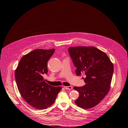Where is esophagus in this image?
<instances>
[{"mask_svg": "<svg viewBox=\"0 0 128 128\" xmlns=\"http://www.w3.org/2000/svg\"><path fill=\"white\" fill-rule=\"evenodd\" d=\"M64 88L66 89V90H72V86H64Z\"/></svg>", "mask_w": 128, "mask_h": 128, "instance_id": "34e87169", "label": "esophagus"}]
</instances>
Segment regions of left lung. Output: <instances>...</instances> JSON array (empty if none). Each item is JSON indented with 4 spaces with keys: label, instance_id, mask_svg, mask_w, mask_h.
Wrapping results in <instances>:
<instances>
[{
    "label": "left lung",
    "instance_id": "obj_1",
    "mask_svg": "<svg viewBox=\"0 0 128 128\" xmlns=\"http://www.w3.org/2000/svg\"><path fill=\"white\" fill-rule=\"evenodd\" d=\"M76 69L77 76L83 74L86 84L74 88L80 94L76 104L83 109L98 105L110 90L114 65L103 51L94 46H76L68 48Z\"/></svg>",
    "mask_w": 128,
    "mask_h": 128
}]
</instances>
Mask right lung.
Instances as JSON below:
<instances>
[{"label": "right lung", "mask_w": 128, "mask_h": 128, "mask_svg": "<svg viewBox=\"0 0 128 128\" xmlns=\"http://www.w3.org/2000/svg\"><path fill=\"white\" fill-rule=\"evenodd\" d=\"M54 52L35 49L21 59L15 70L16 86L22 97L35 109H44L56 100L61 86L48 84L43 76L48 74L47 63Z\"/></svg>", "instance_id": "1"}]
</instances>
